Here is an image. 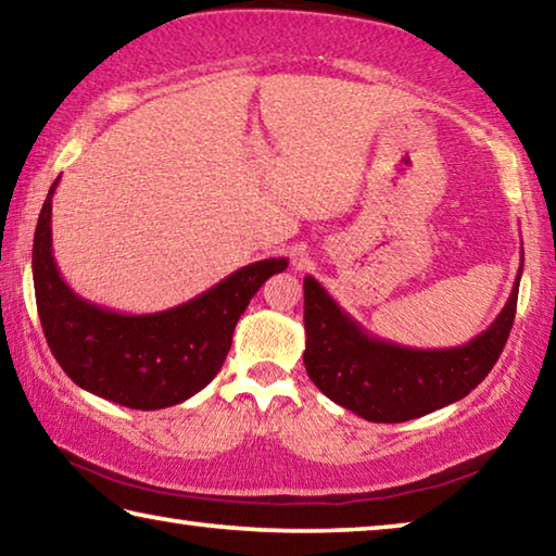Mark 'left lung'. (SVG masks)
<instances>
[{
    "instance_id": "8db88e82",
    "label": "left lung",
    "mask_w": 556,
    "mask_h": 556,
    "mask_svg": "<svg viewBox=\"0 0 556 556\" xmlns=\"http://www.w3.org/2000/svg\"><path fill=\"white\" fill-rule=\"evenodd\" d=\"M520 277L522 265L503 312L483 333L441 351L382 341L343 312L314 277H304L308 378L328 400L378 425H400L464 400L503 353L515 321Z\"/></svg>"
}]
</instances>
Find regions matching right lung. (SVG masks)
I'll return each mask as SVG.
<instances>
[{
	"label": "right lung",
	"mask_w": 556,
	"mask_h": 556,
	"mask_svg": "<svg viewBox=\"0 0 556 556\" xmlns=\"http://www.w3.org/2000/svg\"><path fill=\"white\" fill-rule=\"evenodd\" d=\"M55 178L34 235V289L46 343L78 388L129 409H164L201 392L220 372L250 299L287 257L252 262L186 304L119 314L65 285L53 260Z\"/></svg>",
	"instance_id": "right-lung-1"
}]
</instances>
